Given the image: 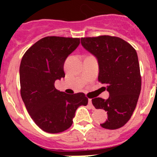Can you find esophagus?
Here are the masks:
<instances>
[{"mask_svg": "<svg viewBox=\"0 0 157 157\" xmlns=\"http://www.w3.org/2000/svg\"><path fill=\"white\" fill-rule=\"evenodd\" d=\"M88 104H89V105H90V106L92 108V109H94V105H92V99H89L88 100Z\"/></svg>", "mask_w": 157, "mask_h": 157, "instance_id": "obj_1", "label": "esophagus"}]
</instances>
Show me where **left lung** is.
I'll return each instance as SVG.
<instances>
[{
	"mask_svg": "<svg viewBox=\"0 0 157 157\" xmlns=\"http://www.w3.org/2000/svg\"><path fill=\"white\" fill-rule=\"evenodd\" d=\"M81 44L98 62V80L105 84L108 99L96 98L92 103L97 109L107 112L103 128L116 130L128 122L138 103L141 78L138 54L120 37L109 35L82 37Z\"/></svg>",
	"mask_w": 157,
	"mask_h": 157,
	"instance_id": "obj_1",
	"label": "left lung"
}]
</instances>
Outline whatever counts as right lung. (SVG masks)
<instances>
[{"mask_svg": "<svg viewBox=\"0 0 157 157\" xmlns=\"http://www.w3.org/2000/svg\"><path fill=\"white\" fill-rule=\"evenodd\" d=\"M79 43V38L43 37L22 58V99L32 120L45 132L56 134L67 130L78 108L88 104L83 93L67 94L55 88V82L65 77L63 64L67 57Z\"/></svg>", "mask_w": 157, "mask_h": 157, "instance_id": "add662e5", "label": "right lung"}]
</instances>
